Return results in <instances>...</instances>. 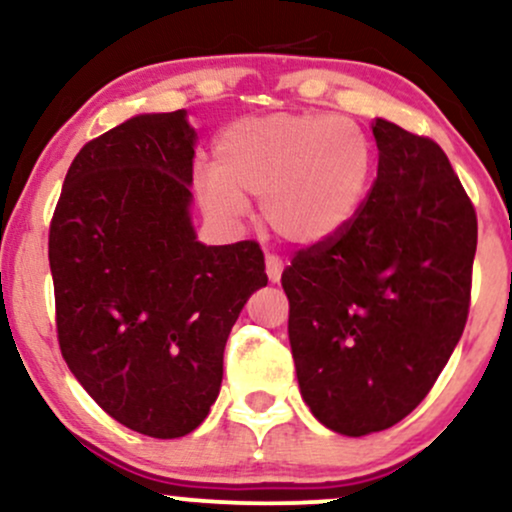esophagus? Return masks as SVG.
Here are the masks:
<instances>
[{"label":"esophagus","instance_id":"obj_1","mask_svg":"<svg viewBox=\"0 0 512 512\" xmlns=\"http://www.w3.org/2000/svg\"><path fill=\"white\" fill-rule=\"evenodd\" d=\"M281 272H284V262H281L276 255H267V276L272 284H276V281L281 279Z\"/></svg>","mask_w":512,"mask_h":512}]
</instances>
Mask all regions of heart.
Here are the masks:
<instances>
[{"mask_svg":"<svg viewBox=\"0 0 512 512\" xmlns=\"http://www.w3.org/2000/svg\"><path fill=\"white\" fill-rule=\"evenodd\" d=\"M216 166L195 187L211 219L238 223L248 195L289 243L337 236L361 207L373 178V142L356 122L325 113H272L231 122L216 139Z\"/></svg>","mask_w":512,"mask_h":512,"instance_id":"1","label":"heart"}]
</instances>
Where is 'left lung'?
I'll return each mask as SVG.
<instances>
[{"mask_svg":"<svg viewBox=\"0 0 512 512\" xmlns=\"http://www.w3.org/2000/svg\"><path fill=\"white\" fill-rule=\"evenodd\" d=\"M378 178L337 236L281 274L301 395L342 436L395 426L445 368L469 313L477 214L428 137L375 120Z\"/></svg>","mask_w":512,"mask_h":512,"instance_id":"8db88e82","label":"left lung"}]
</instances>
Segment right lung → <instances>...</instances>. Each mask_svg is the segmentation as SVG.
Masks as SVG:
<instances>
[{
	"label": "right lung",
	"instance_id": "add662e5",
	"mask_svg": "<svg viewBox=\"0 0 512 512\" xmlns=\"http://www.w3.org/2000/svg\"><path fill=\"white\" fill-rule=\"evenodd\" d=\"M195 142L185 110L91 139L50 223L64 361L98 407L151 438L187 436L207 419L231 327L267 286L255 240H197Z\"/></svg>",
	"mask_w": 512,
	"mask_h": 512
}]
</instances>
